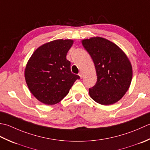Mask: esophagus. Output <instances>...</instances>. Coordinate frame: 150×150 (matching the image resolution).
<instances>
[{
	"label": "esophagus",
	"instance_id": "1",
	"mask_svg": "<svg viewBox=\"0 0 150 150\" xmlns=\"http://www.w3.org/2000/svg\"><path fill=\"white\" fill-rule=\"evenodd\" d=\"M78 74H79V77H80L81 78H82V77H83V72H79Z\"/></svg>",
	"mask_w": 150,
	"mask_h": 150
}]
</instances>
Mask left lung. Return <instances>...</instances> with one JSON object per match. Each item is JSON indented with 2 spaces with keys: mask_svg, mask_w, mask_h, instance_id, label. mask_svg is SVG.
Instances as JSON below:
<instances>
[{
  "mask_svg": "<svg viewBox=\"0 0 150 150\" xmlns=\"http://www.w3.org/2000/svg\"><path fill=\"white\" fill-rule=\"evenodd\" d=\"M81 42L96 71V83L88 90L91 98L103 105L117 102L127 91L132 79L129 58L120 47L105 38L93 37Z\"/></svg>",
  "mask_w": 150,
  "mask_h": 150,
  "instance_id": "left-lung-1",
  "label": "left lung"
}]
</instances>
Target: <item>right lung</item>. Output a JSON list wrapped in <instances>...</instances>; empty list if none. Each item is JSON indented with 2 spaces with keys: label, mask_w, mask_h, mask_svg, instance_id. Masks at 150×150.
<instances>
[{
  "label": "right lung",
  "mask_w": 150,
  "mask_h": 150,
  "mask_svg": "<svg viewBox=\"0 0 150 150\" xmlns=\"http://www.w3.org/2000/svg\"><path fill=\"white\" fill-rule=\"evenodd\" d=\"M74 41L56 39L34 51L24 70V77L31 93L39 102L54 105L61 102L79 76L72 74L66 56Z\"/></svg>",
  "instance_id": "add662e5"
}]
</instances>
